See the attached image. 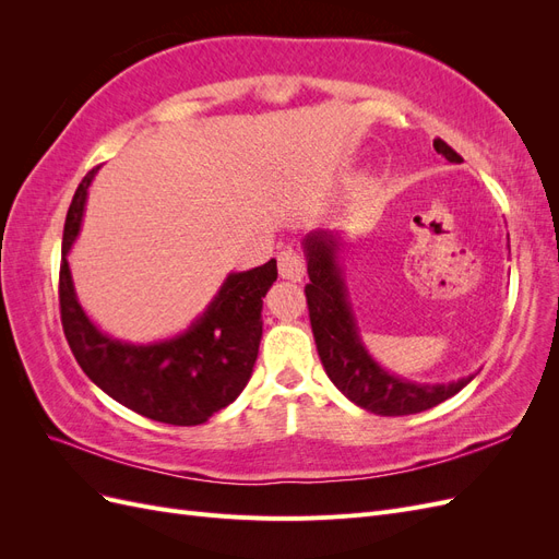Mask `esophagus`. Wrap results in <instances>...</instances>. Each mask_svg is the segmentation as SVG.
I'll list each match as a JSON object with an SVG mask.
<instances>
[{
	"mask_svg": "<svg viewBox=\"0 0 559 559\" xmlns=\"http://www.w3.org/2000/svg\"><path fill=\"white\" fill-rule=\"evenodd\" d=\"M280 275L284 280H292V282H300L302 275H306V259H302V253L292 249V247H284L280 251Z\"/></svg>",
	"mask_w": 559,
	"mask_h": 559,
	"instance_id": "obj_1",
	"label": "esophagus"
}]
</instances>
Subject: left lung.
Returning a JSON list of instances; mask_svg holds the SVG:
<instances>
[{
    "instance_id": "1",
    "label": "left lung",
    "mask_w": 559,
    "mask_h": 559,
    "mask_svg": "<svg viewBox=\"0 0 559 559\" xmlns=\"http://www.w3.org/2000/svg\"><path fill=\"white\" fill-rule=\"evenodd\" d=\"M433 148L450 163H462V156L443 140H433ZM302 245H306L310 275L306 296L319 359L331 382L352 403L384 417L415 415L462 392L473 380L468 376L448 384H417L384 370L370 357L359 337L341 265L335 261L337 238L329 230H317Z\"/></svg>"
}]
</instances>
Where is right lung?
Masks as SVG:
<instances>
[{
  "label": "right lung",
  "mask_w": 559,
  "mask_h": 559,
  "mask_svg": "<svg viewBox=\"0 0 559 559\" xmlns=\"http://www.w3.org/2000/svg\"><path fill=\"white\" fill-rule=\"evenodd\" d=\"M95 173L97 167L83 177L64 218L60 319L67 343L83 373L126 408L175 427L202 425L238 399L251 378L263 335V298L277 280V261L230 273L202 317L173 341H116L79 306L67 263Z\"/></svg>",
  "instance_id": "add662e5"
}]
</instances>
